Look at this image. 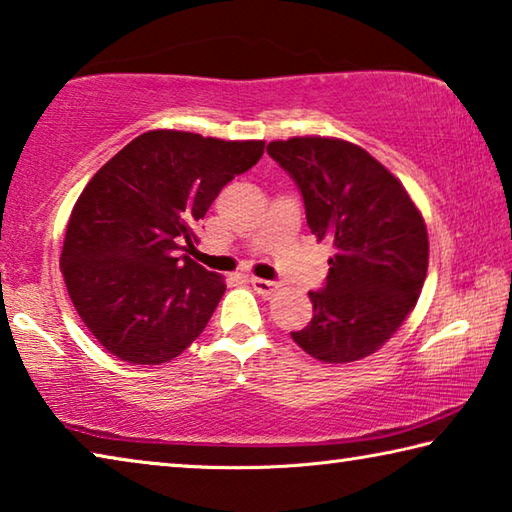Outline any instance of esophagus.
Wrapping results in <instances>:
<instances>
[{
    "instance_id": "esophagus-1",
    "label": "esophagus",
    "mask_w": 512,
    "mask_h": 512,
    "mask_svg": "<svg viewBox=\"0 0 512 512\" xmlns=\"http://www.w3.org/2000/svg\"><path fill=\"white\" fill-rule=\"evenodd\" d=\"M251 288H254L261 297H270V294H274L276 290H279V285H276L274 281H267V279H258V276H251L249 279Z\"/></svg>"
}]
</instances>
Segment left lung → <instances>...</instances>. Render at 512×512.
Segmentation results:
<instances>
[{"label": "left lung", "mask_w": 512, "mask_h": 512, "mask_svg": "<svg viewBox=\"0 0 512 512\" xmlns=\"http://www.w3.org/2000/svg\"><path fill=\"white\" fill-rule=\"evenodd\" d=\"M267 155L299 186L317 240H333L324 288L310 292V324L290 333L328 364L357 362L396 333L423 290L427 227L396 177L342 139L294 137Z\"/></svg>", "instance_id": "obj_1"}]
</instances>
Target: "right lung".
<instances>
[{"mask_svg": "<svg viewBox=\"0 0 512 512\" xmlns=\"http://www.w3.org/2000/svg\"><path fill=\"white\" fill-rule=\"evenodd\" d=\"M265 141L179 130L132 139L89 179L71 211L60 267L71 303L105 351L164 364L191 346L222 299V276L182 251L233 177Z\"/></svg>", "mask_w": 512, "mask_h": 512, "instance_id": "right-lung-1", "label": "right lung"}]
</instances>
